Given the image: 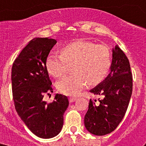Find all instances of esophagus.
I'll return each mask as SVG.
<instances>
[{"label":"esophagus","mask_w":146,"mask_h":146,"mask_svg":"<svg viewBox=\"0 0 146 146\" xmlns=\"http://www.w3.org/2000/svg\"><path fill=\"white\" fill-rule=\"evenodd\" d=\"M77 99L78 98H76V97H70V98H69V102H73L76 101Z\"/></svg>","instance_id":"esophagus-1"}]
</instances>
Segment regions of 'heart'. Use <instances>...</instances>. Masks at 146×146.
I'll use <instances>...</instances> for the list:
<instances>
[{
	"mask_svg": "<svg viewBox=\"0 0 146 146\" xmlns=\"http://www.w3.org/2000/svg\"><path fill=\"white\" fill-rule=\"evenodd\" d=\"M112 58L110 50L85 41L66 46L62 54L53 51L46 60L48 73L59 78L72 67L73 73L64 76L56 83L57 89L66 95H78L87 83L97 85L107 77Z\"/></svg>",
	"mask_w": 146,
	"mask_h": 146,
	"instance_id": "heart-1",
	"label": "heart"
}]
</instances>
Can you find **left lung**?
I'll return each mask as SVG.
<instances>
[{
	"instance_id": "8db88e82",
	"label": "left lung",
	"mask_w": 146,
	"mask_h": 146,
	"mask_svg": "<svg viewBox=\"0 0 146 146\" xmlns=\"http://www.w3.org/2000/svg\"><path fill=\"white\" fill-rule=\"evenodd\" d=\"M133 82L129 61L118 46L112 48L110 74L90 90L100 95L98 100H90L84 123L90 133L104 136L112 132L123 118L132 94Z\"/></svg>"
}]
</instances>
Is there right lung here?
<instances>
[{
  "instance_id": "add662e5",
  "label": "right lung",
  "mask_w": 146,
  "mask_h": 146,
  "mask_svg": "<svg viewBox=\"0 0 146 146\" xmlns=\"http://www.w3.org/2000/svg\"><path fill=\"white\" fill-rule=\"evenodd\" d=\"M56 42L48 37L35 38L22 50L12 67L16 111L28 129L42 138H53L60 133L69 104L67 97L61 94H56L51 103L44 98L53 92L46 60Z\"/></svg>"
}]
</instances>
